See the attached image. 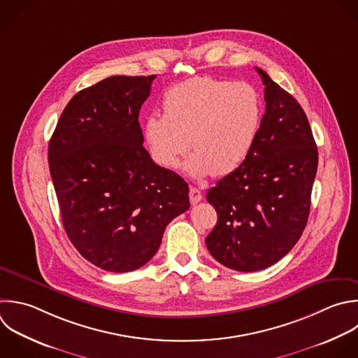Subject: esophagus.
Here are the masks:
<instances>
[{"instance_id":"34e87169","label":"esophagus","mask_w":358,"mask_h":358,"mask_svg":"<svg viewBox=\"0 0 358 358\" xmlns=\"http://www.w3.org/2000/svg\"><path fill=\"white\" fill-rule=\"evenodd\" d=\"M189 199H190V203L194 206V204H197V203L203 199V194H201V192H200L199 189H196V187H190Z\"/></svg>"}]
</instances>
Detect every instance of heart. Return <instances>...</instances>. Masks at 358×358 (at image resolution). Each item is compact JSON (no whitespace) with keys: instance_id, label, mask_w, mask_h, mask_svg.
<instances>
[{"instance_id":"1","label":"heart","mask_w":358,"mask_h":358,"mask_svg":"<svg viewBox=\"0 0 358 358\" xmlns=\"http://www.w3.org/2000/svg\"><path fill=\"white\" fill-rule=\"evenodd\" d=\"M162 108L164 115L151 113L144 120L150 154L159 166L175 169L190 147L194 154L185 168L194 178L236 171L255 147L263 113L255 87L213 77L171 87Z\"/></svg>"}]
</instances>
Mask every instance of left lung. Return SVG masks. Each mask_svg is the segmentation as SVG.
<instances>
[{"label": "left lung", "mask_w": 358, "mask_h": 358, "mask_svg": "<svg viewBox=\"0 0 358 358\" xmlns=\"http://www.w3.org/2000/svg\"><path fill=\"white\" fill-rule=\"evenodd\" d=\"M266 113L245 162L207 193L217 225L206 238L211 256L232 270L257 271L285 256L305 229L317 148L301 105L256 69Z\"/></svg>", "instance_id": "8db88e82"}]
</instances>
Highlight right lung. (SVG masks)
Segmentation results:
<instances>
[{
	"mask_svg": "<svg viewBox=\"0 0 358 358\" xmlns=\"http://www.w3.org/2000/svg\"><path fill=\"white\" fill-rule=\"evenodd\" d=\"M155 77L113 76L80 91L49 143L64 229L106 271L144 266L166 225L190 207L187 183L143 147L138 113Z\"/></svg>",
	"mask_w": 358,
	"mask_h": 358,
	"instance_id": "1",
	"label": "right lung"
}]
</instances>
